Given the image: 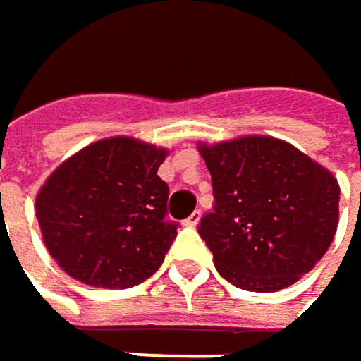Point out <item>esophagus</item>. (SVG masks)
Masks as SVG:
<instances>
[{
  "instance_id": "34e87169",
  "label": "esophagus",
  "mask_w": 361,
  "mask_h": 361,
  "mask_svg": "<svg viewBox=\"0 0 361 361\" xmlns=\"http://www.w3.org/2000/svg\"><path fill=\"white\" fill-rule=\"evenodd\" d=\"M198 221H200V211H194V213L190 214V216L183 221V225H188V227H196V225H198Z\"/></svg>"
}]
</instances>
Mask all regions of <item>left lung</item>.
Here are the masks:
<instances>
[{
  "mask_svg": "<svg viewBox=\"0 0 361 361\" xmlns=\"http://www.w3.org/2000/svg\"><path fill=\"white\" fill-rule=\"evenodd\" d=\"M213 211L198 233L221 277L246 291H279L310 273L339 223V183L295 147L246 136L200 147Z\"/></svg>",
  "mask_w": 361,
  "mask_h": 361,
  "instance_id": "8db88e82",
  "label": "left lung"
}]
</instances>
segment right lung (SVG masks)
Returning <instances> with one entry per match:
<instances>
[{"instance_id":"obj_1","label":"right lung","mask_w":361,"mask_h":361,"mask_svg":"<svg viewBox=\"0 0 361 361\" xmlns=\"http://www.w3.org/2000/svg\"><path fill=\"white\" fill-rule=\"evenodd\" d=\"M165 148L107 138L61 163L37 196L53 260L86 285L128 289L159 271L178 235L169 185L157 176Z\"/></svg>"}]
</instances>
